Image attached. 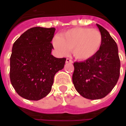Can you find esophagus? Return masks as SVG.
Masks as SVG:
<instances>
[{
	"label": "esophagus",
	"mask_w": 126,
	"mask_h": 126,
	"mask_svg": "<svg viewBox=\"0 0 126 126\" xmlns=\"http://www.w3.org/2000/svg\"><path fill=\"white\" fill-rule=\"evenodd\" d=\"M66 63H73V61L71 60V59H66V61H65Z\"/></svg>",
	"instance_id": "1"
}]
</instances>
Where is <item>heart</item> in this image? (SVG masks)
<instances>
[{"instance_id": "1", "label": "heart", "mask_w": 126, "mask_h": 126, "mask_svg": "<svg viewBox=\"0 0 126 126\" xmlns=\"http://www.w3.org/2000/svg\"><path fill=\"white\" fill-rule=\"evenodd\" d=\"M102 34L97 30L89 28H76L61 33L60 38L53 40L57 52L65 56L69 50L76 59L86 61L96 55L102 44Z\"/></svg>"}]
</instances>
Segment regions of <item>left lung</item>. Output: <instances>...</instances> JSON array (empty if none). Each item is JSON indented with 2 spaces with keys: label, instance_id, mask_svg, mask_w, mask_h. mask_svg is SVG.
I'll return each mask as SVG.
<instances>
[{
  "label": "left lung",
  "instance_id": "8db88e82",
  "mask_svg": "<svg viewBox=\"0 0 126 126\" xmlns=\"http://www.w3.org/2000/svg\"><path fill=\"white\" fill-rule=\"evenodd\" d=\"M96 26L103 37L100 50L90 59L75 62L72 76L78 93L90 100L100 99L108 94L116 85L120 71L116 42L103 27Z\"/></svg>",
  "mask_w": 126,
  "mask_h": 126
}]
</instances>
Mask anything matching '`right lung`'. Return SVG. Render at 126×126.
Masks as SVG:
<instances>
[{
	"mask_svg": "<svg viewBox=\"0 0 126 126\" xmlns=\"http://www.w3.org/2000/svg\"><path fill=\"white\" fill-rule=\"evenodd\" d=\"M55 28L29 29L14 42L10 58V79L21 97L38 100L49 94L57 72L65 58L51 55Z\"/></svg>",
	"mask_w": 126,
	"mask_h": 126,
	"instance_id": "1",
	"label": "right lung"
}]
</instances>
